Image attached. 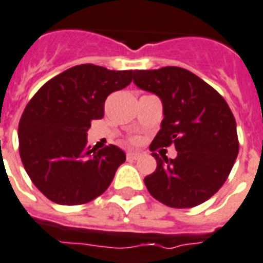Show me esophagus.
I'll return each mask as SVG.
<instances>
[{"instance_id":"1","label":"esophagus","mask_w":263,"mask_h":263,"mask_svg":"<svg viewBox=\"0 0 263 263\" xmlns=\"http://www.w3.org/2000/svg\"><path fill=\"white\" fill-rule=\"evenodd\" d=\"M140 157H142V153H139V151H128L127 153L128 159H139Z\"/></svg>"}]
</instances>
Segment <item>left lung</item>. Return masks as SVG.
I'll return each mask as SVG.
<instances>
[{
    "mask_svg": "<svg viewBox=\"0 0 263 263\" xmlns=\"http://www.w3.org/2000/svg\"><path fill=\"white\" fill-rule=\"evenodd\" d=\"M134 83L162 101L163 120L150 150L172 143L177 150L174 159L153 153L157 168L144 178L146 187L172 208L200 205L223 186L238 157L230 106L201 78L176 66L135 70Z\"/></svg>",
    "mask_w": 263,
    "mask_h": 263,
    "instance_id": "left-lung-1",
    "label": "left lung"
}]
</instances>
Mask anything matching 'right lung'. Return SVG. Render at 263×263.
<instances>
[{"label":"right lung","mask_w":263,"mask_h":263,"mask_svg":"<svg viewBox=\"0 0 263 263\" xmlns=\"http://www.w3.org/2000/svg\"><path fill=\"white\" fill-rule=\"evenodd\" d=\"M132 70L80 65L39 89L21 116V162L35 186L51 201L80 205L101 196L125 162L117 146H87L91 120L104 117L106 97L132 81Z\"/></svg>","instance_id":"add662e5"}]
</instances>
